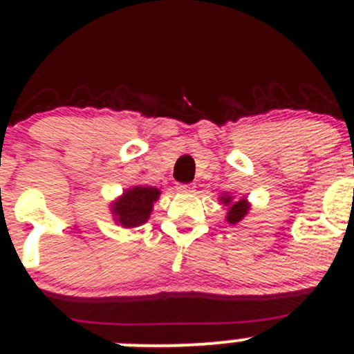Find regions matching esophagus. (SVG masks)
I'll list each match as a JSON object with an SVG mask.
<instances>
[{
	"mask_svg": "<svg viewBox=\"0 0 354 354\" xmlns=\"http://www.w3.org/2000/svg\"><path fill=\"white\" fill-rule=\"evenodd\" d=\"M195 187H193V185H185V183H178L176 185V189L178 192H181V193H192V192H195V189H193Z\"/></svg>",
	"mask_w": 354,
	"mask_h": 354,
	"instance_id": "esophagus-1",
	"label": "esophagus"
}]
</instances>
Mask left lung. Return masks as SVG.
Masks as SVG:
<instances>
[{"label":"left lung","instance_id":"obj_1","mask_svg":"<svg viewBox=\"0 0 354 354\" xmlns=\"http://www.w3.org/2000/svg\"><path fill=\"white\" fill-rule=\"evenodd\" d=\"M221 200H224L225 205H229L230 203V196H225V198L222 196ZM248 210H249V205L244 198L239 200V202L232 203L229 208V214H227V222H230V224H237V222L243 221L244 215L248 214Z\"/></svg>","mask_w":354,"mask_h":354}]
</instances>
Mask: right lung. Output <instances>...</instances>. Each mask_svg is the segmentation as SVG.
Listing matches in <instances>:
<instances>
[{"label": "right lung", "instance_id": "add662e5", "mask_svg": "<svg viewBox=\"0 0 354 354\" xmlns=\"http://www.w3.org/2000/svg\"><path fill=\"white\" fill-rule=\"evenodd\" d=\"M159 189L152 187H136L127 189L120 200L113 205L117 222L124 227H137L147 222L152 203L158 200Z\"/></svg>", "mask_w": 354, "mask_h": 354}]
</instances>
